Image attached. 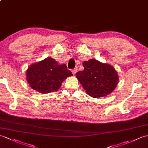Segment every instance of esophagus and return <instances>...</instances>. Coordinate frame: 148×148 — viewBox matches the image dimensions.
Listing matches in <instances>:
<instances>
[{"mask_svg": "<svg viewBox=\"0 0 148 148\" xmlns=\"http://www.w3.org/2000/svg\"><path fill=\"white\" fill-rule=\"evenodd\" d=\"M77 67H75V68H74V69H73V70H72V73H73V74H75V73H77Z\"/></svg>", "mask_w": 148, "mask_h": 148, "instance_id": "esophagus-1", "label": "esophagus"}]
</instances>
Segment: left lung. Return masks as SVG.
Listing matches in <instances>:
<instances>
[{
	"mask_svg": "<svg viewBox=\"0 0 148 148\" xmlns=\"http://www.w3.org/2000/svg\"><path fill=\"white\" fill-rule=\"evenodd\" d=\"M84 70L75 74L87 93L94 98H100L111 93L118 84L116 71L109 64L90 59L84 61Z\"/></svg>",
	"mask_w": 148,
	"mask_h": 148,
	"instance_id": "1",
	"label": "left lung"
}]
</instances>
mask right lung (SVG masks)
I'll list each match as a JSON object with an SVG mask.
<instances>
[{"instance_id":"add662e5","label":"right lung","mask_w":148,"mask_h":148,"mask_svg":"<svg viewBox=\"0 0 148 148\" xmlns=\"http://www.w3.org/2000/svg\"><path fill=\"white\" fill-rule=\"evenodd\" d=\"M71 75L73 73L66 64L58 65L51 57L31 65L26 72L30 87L42 93L57 91L64 79Z\"/></svg>"}]
</instances>
